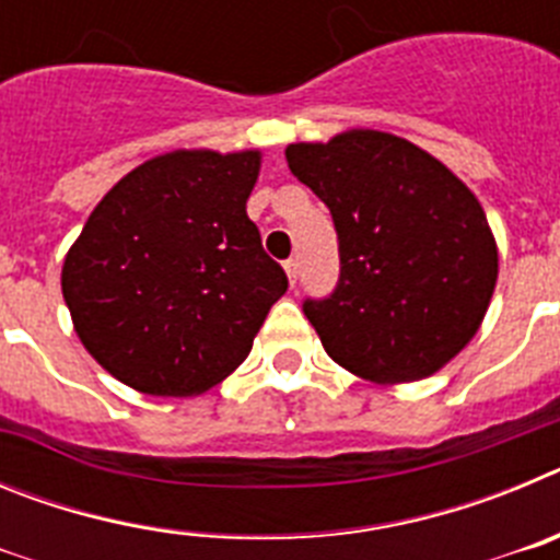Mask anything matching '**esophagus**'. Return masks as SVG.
Instances as JSON below:
<instances>
[{
    "label": "esophagus",
    "mask_w": 560,
    "mask_h": 560,
    "mask_svg": "<svg viewBox=\"0 0 560 560\" xmlns=\"http://www.w3.org/2000/svg\"><path fill=\"white\" fill-rule=\"evenodd\" d=\"M285 275H289V283H291V289H294L296 275H300V266H296V260H285Z\"/></svg>",
    "instance_id": "obj_1"
}]
</instances>
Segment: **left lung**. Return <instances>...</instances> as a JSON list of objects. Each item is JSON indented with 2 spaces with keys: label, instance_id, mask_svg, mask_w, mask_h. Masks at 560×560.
Returning <instances> with one entry per match:
<instances>
[{
  "label": "left lung",
  "instance_id": "left-lung-1",
  "mask_svg": "<svg viewBox=\"0 0 560 560\" xmlns=\"http://www.w3.org/2000/svg\"><path fill=\"white\" fill-rule=\"evenodd\" d=\"M285 160L339 235L334 294L303 305L330 359L375 384L438 373L474 339L497 285L477 196L432 153L370 128L294 142Z\"/></svg>",
  "mask_w": 560,
  "mask_h": 560
}]
</instances>
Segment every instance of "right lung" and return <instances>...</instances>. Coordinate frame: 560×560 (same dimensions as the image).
I'll use <instances>...</instances> for the list:
<instances>
[{
	"label": "right lung",
	"mask_w": 560,
	"mask_h": 560,
	"mask_svg": "<svg viewBox=\"0 0 560 560\" xmlns=\"http://www.w3.org/2000/svg\"><path fill=\"white\" fill-rule=\"evenodd\" d=\"M260 151H171L126 173L67 252L61 291L83 348L145 395L224 381L289 280L246 215Z\"/></svg>",
	"instance_id": "right-lung-1"
}]
</instances>
